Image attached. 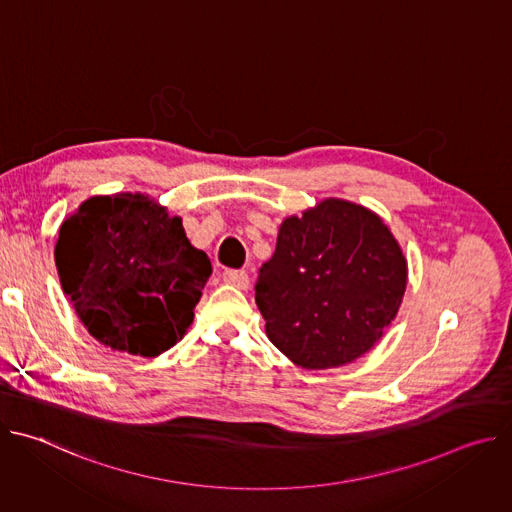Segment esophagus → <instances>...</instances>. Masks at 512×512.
Wrapping results in <instances>:
<instances>
[{
  "instance_id": "esophagus-1",
  "label": "esophagus",
  "mask_w": 512,
  "mask_h": 512,
  "mask_svg": "<svg viewBox=\"0 0 512 512\" xmlns=\"http://www.w3.org/2000/svg\"><path fill=\"white\" fill-rule=\"evenodd\" d=\"M223 281L237 287V289H247L249 287V273L243 269H227L223 273Z\"/></svg>"
}]
</instances>
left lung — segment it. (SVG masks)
<instances>
[{"label":"left lung","mask_w":512,"mask_h":512,"mask_svg":"<svg viewBox=\"0 0 512 512\" xmlns=\"http://www.w3.org/2000/svg\"><path fill=\"white\" fill-rule=\"evenodd\" d=\"M407 259L360 204L326 198L279 227L255 283L267 338L302 369L324 371L369 352L395 320Z\"/></svg>","instance_id":"8db88e82"}]
</instances>
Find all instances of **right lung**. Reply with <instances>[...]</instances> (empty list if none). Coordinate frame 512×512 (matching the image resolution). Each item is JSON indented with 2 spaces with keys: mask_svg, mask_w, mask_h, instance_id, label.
I'll use <instances>...</instances> for the list:
<instances>
[{
  "mask_svg": "<svg viewBox=\"0 0 512 512\" xmlns=\"http://www.w3.org/2000/svg\"><path fill=\"white\" fill-rule=\"evenodd\" d=\"M54 259L62 291L89 334L145 358L182 340L212 273L182 218L139 192L85 200L64 218Z\"/></svg>",
  "mask_w": 512,
  "mask_h": 512,
  "instance_id": "1",
  "label": "right lung"
}]
</instances>
